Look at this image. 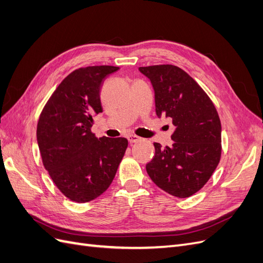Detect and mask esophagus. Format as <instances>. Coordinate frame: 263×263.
<instances>
[{"label": "esophagus", "mask_w": 263, "mask_h": 263, "mask_svg": "<svg viewBox=\"0 0 263 263\" xmlns=\"http://www.w3.org/2000/svg\"><path fill=\"white\" fill-rule=\"evenodd\" d=\"M127 138H128V141L130 142V144H134V142H137V141L141 140V138L139 136H136V135H129Z\"/></svg>", "instance_id": "1"}]
</instances>
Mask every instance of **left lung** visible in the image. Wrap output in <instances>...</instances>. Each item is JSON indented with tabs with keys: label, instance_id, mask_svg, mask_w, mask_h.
Listing matches in <instances>:
<instances>
[{
	"label": "left lung",
	"instance_id": "obj_1",
	"mask_svg": "<svg viewBox=\"0 0 263 263\" xmlns=\"http://www.w3.org/2000/svg\"><path fill=\"white\" fill-rule=\"evenodd\" d=\"M155 90L156 113L172 119L173 144L155 142V156L146 170L155 184L185 198L210 180L221 155V125L216 108L202 87L184 70L172 65L140 67Z\"/></svg>",
	"mask_w": 263,
	"mask_h": 263
}]
</instances>
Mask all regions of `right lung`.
<instances>
[{
    "label": "right lung",
    "mask_w": 263,
    "mask_h": 263,
    "mask_svg": "<svg viewBox=\"0 0 263 263\" xmlns=\"http://www.w3.org/2000/svg\"><path fill=\"white\" fill-rule=\"evenodd\" d=\"M118 67L79 68L63 79L39 116L37 142L45 169L69 200L86 203L112 183L128 146L126 138L95 137L93 116L103 112L100 90Z\"/></svg>",
    "instance_id": "right-lung-1"
}]
</instances>
